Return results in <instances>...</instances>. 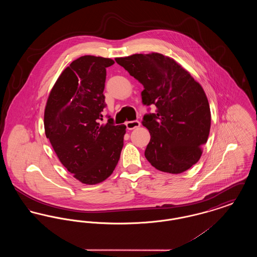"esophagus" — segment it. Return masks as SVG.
I'll use <instances>...</instances> for the list:
<instances>
[{"label": "esophagus", "instance_id": "34e87169", "mask_svg": "<svg viewBox=\"0 0 257 257\" xmlns=\"http://www.w3.org/2000/svg\"><path fill=\"white\" fill-rule=\"evenodd\" d=\"M141 126V123L138 120H133V121H128L126 122V127L128 130H133L135 128H138Z\"/></svg>", "mask_w": 257, "mask_h": 257}]
</instances>
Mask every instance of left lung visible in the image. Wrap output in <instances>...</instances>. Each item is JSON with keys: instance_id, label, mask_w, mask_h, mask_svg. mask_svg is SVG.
<instances>
[{"instance_id": "obj_1", "label": "left lung", "mask_w": 257, "mask_h": 257, "mask_svg": "<svg viewBox=\"0 0 257 257\" xmlns=\"http://www.w3.org/2000/svg\"><path fill=\"white\" fill-rule=\"evenodd\" d=\"M115 61L145 87L143 104L156 107L142 122L151 136L147 161L164 172L189 170L200 158L210 132L211 112L203 88L181 65L159 53Z\"/></svg>"}]
</instances>
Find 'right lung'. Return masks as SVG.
<instances>
[{"label":"right lung","mask_w":257,"mask_h":257,"mask_svg":"<svg viewBox=\"0 0 257 257\" xmlns=\"http://www.w3.org/2000/svg\"><path fill=\"white\" fill-rule=\"evenodd\" d=\"M114 61L83 56L66 67L53 86L44 111L45 135L66 170L82 183L94 185L115 169L125 125L106 124L102 111L106 68Z\"/></svg>","instance_id":"obj_1"}]
</instances>
